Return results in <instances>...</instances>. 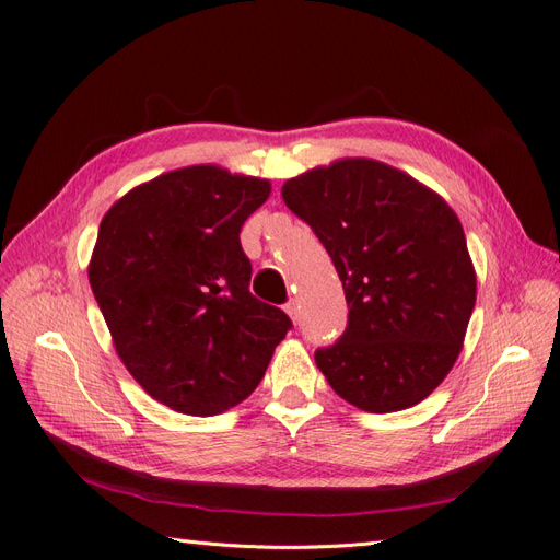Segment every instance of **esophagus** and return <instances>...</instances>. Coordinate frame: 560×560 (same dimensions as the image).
I'll list each match as a JSON object with an SVG mask.
<instances>
[{
  "label": "esophagus",
  "instance_id": "obj_1",
  "mask_svg": "<svg viewBox=\"0 0 560 560\" xmlns=\"http://www.w3.org/2000/svg\"><path fill=\"white\" fill-rule=\"evenodd\" d=\"M284 313L290 315L294 322L299 319V303H296V299H290L287 301V306H284Z\"/></svg>",
  "mask_w": 560,
  "mask_h": 560
}]
</instances>
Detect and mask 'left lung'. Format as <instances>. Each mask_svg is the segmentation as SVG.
<instances>
[{
    "mask_svg": "<svg viewBox=\"0 0 560 560\" xmlns=\"http://www.w3.org/2000/svg\"><path fill=\"white\" fill-rule=\"evenodd\" d=\"M284 206L325 245L348 327L315 362L338 397L369 413L425 399L463 350L477 273L460 219L411 175L341 159L282 186Z\"/></svg>",
    "mask_w": 560,
    "mask_h": 560,
    "instance_id": "1",
    "label": "left lung"
}]
</instances>
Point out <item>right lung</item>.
Returning a JSON list of instances; mask_svg holds the SVG:
<instances>
[{"instance_id":"add662e5","label":"right lung","mask_w":560,"mask_h":560,"mask_svg":"<svg viewBox=\"0 0 560 560\" xmlns=\"http://www.w3.org/2000/svg\"><path fill=\"white\" fill-rule=\"evenodd\" d=\"M270 182L191 165L135 186L103 217L91 290L144 393L186 416L247 399L292 319L252 296L245 219Z\"/></svg>"}]
</instances>
